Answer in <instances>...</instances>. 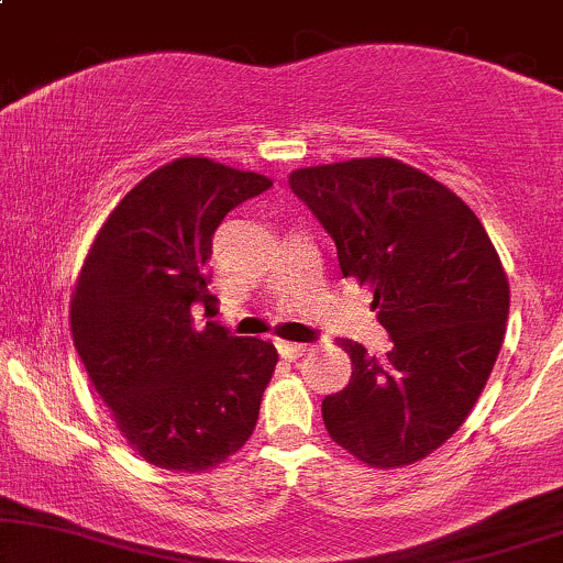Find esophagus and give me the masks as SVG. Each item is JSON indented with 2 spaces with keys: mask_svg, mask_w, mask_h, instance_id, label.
<instances>
[{
  "mask_svg": "<svg viewBox=\"0 0 563 563\" xmlns=\"http://www.w3.org/2000/svg\"><path fill=\"white\" fill-rule=\"evenodd\" d=\"M277 352L286 360H299L309 352L307 344H296V341H277Z\"/></svg>",
  "mask_w": 563,
  "mask_h": 563,
  "instance_id": "esophagus-1",
  "label": "esophagus"
}]
</instances>
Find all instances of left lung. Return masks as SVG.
I'll return each instance as SVG.
<instances>
[{"instance_id":"1","label":"left lung","mask_w":563,"mask_h":563,"mask_svg":"<svg viewBox=\"0 0 563 563\" xmlns=\"http://www.w3.org/2000/svg\"><path fill=\"white\" fill-rule=\"evenodd\" d=\"M333 238L344 277L373 288L386 357L341 341L352 378L322 399L341 448L376 468L416 463L461 429L508 320V280L487 230L455 192L394 158L288 177Z\"/></svg>"}]
</instances>
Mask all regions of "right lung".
Returning a JSON list of instances; mask_svg holds the SVG:
<instances>
[{
	"label": "right lung",
	"mask_w": 563,
	"mask_h": 563,
	"mask_svg": "<svg viewBox=\"0 0 563 563\" xmlns=\"http://www.w3.org/2000/svg\"><path fill=\"white\" fill-rule=\"evenodd\" d=\"M273 179L209 158L161 166L126 192L84 262L70 331L115 426L153 466L206 471L243 448L273 378V341L211 320V238ZM205 309L207 328L191 325Z\"/></svg>",
	"instance_id": "add662e5"
}]
</instances>
